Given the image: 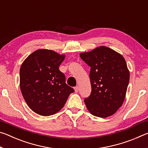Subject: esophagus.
Returning <instances> with one entry per match:
<instances>
[{"mask_svg": "<svg viewBox=\"0 0 148 148\" xmlns=\"http://www.w3.org/2000/svg\"><path fill=\"white\" fill-rule=\"evenodd\" d=\"M74 91H75V92H78V91H79V87H78V86L75 87H74Z\"/></svg>", "mask_w": 148, "mask_h": 148, "instance_id": "34e87169", "label": "esophagus"}]
</instances>
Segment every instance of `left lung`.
<instances>
[{
  "instance_id": "8db88e82",
  "label": "left lung",
  "mask_w": 148,
  "mask_h": 148,
  "mask_svg": "<svg viewBox=\"0 0 148 148\" xmlns=\"http://www.w3.org/2000/svg\"><path fill=\"white\" fill-rule=\"evenodd\" d=\"M91 67V92L84 99L90 113L99 117H109L122 106L129 82V71L121 54L108 47H97L79 54Z\"/></svg>"
}]
</instances>
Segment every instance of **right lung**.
<instances>
[{
    "label": "right lung",
    "instance_id": "1",
    "mask_svg": "<svg viewBox=\"0 0 148 148\" xmlns=\"http://www.w3.org/2000/svg\"><path fill=\"white\" fill-rule=\"evenodd\" d=\"M64 57L52 50L38 49L28 56L20 68L22 95L30 108L40 116L58 112L74 91L59 69Z\"/></svg>",
    "mask_w": 148,
    "mask_h": 148
}]
</instances>
